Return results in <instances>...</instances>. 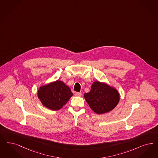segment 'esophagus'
Masks as SVG:
<instances>
[{
    "instance_id": "obj_1",
    "label": "esophagus",
    "mask_w": 158,
    "mask_h": 158,
    "mask_svg": "<svg viewBox=\"0 0 158 158\" xmlns=\"http://www.w3.org/2000/svg\"><path fill=\"white\" fill-rule=\"evenodd\" d=\"M75 95L76 96H77V97H81L82 95V93L76 92L75 93Z\"/></svg>"
}]
</instances>
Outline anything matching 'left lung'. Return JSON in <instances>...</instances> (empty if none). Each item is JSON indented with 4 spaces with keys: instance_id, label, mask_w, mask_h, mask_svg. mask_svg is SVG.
Here are the masks:
<instances>
[{
    "instance_id": "left-lung-1",
    "label": "left lung",
    "mask_w": 158,
    "mask_h": 158,
    "mask_svg": "<svg viewBox=\"0 0 158 158\" xmlns=\"http://www.w3.org/2000/svg\"><path fill=\"white\" fill-rule=\"evenodd\" d=\"M84 97L91 109L98 114L113 110L120 101V94L116 89L98 81L93 83L90 91L85 93Z\"/></svg>"
}]
</instances>
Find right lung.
Listing matches in <instances>:
<instances>
[{"label": "right lung", "instance_id": "add662e5", "mask_svg": "<svg viewBox=\"0 0 158 158\" xmlns=\"http://www.w3.org/2000/svg\"><path fill=\"white\" fill-rule=\"evenodd\" d=\"M37 94L44 106L54 111L61 109L73 96L70 88L60 80L41 86Z\"/></svg>", "mask_w": 158, "mask_h": 158}]
</instances>
